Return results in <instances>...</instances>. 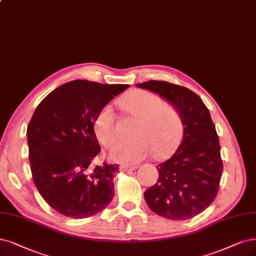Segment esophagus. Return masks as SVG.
<instances>
[{"label": "esophagus", "mask_w": 256, "mask_h": 256, "mask_svg": "<svg viewBox=\"0 0 256 256\" xmlns=\"http://www.w3.org/2000/svg\"><path fill=\"white\" fill-rule=\"evenodd\" d=\"M137 168V166H121L120 170L121 171H124V172H130V171H134V170Z\"/></svg>", "instance_id": "34e87169"}]
</instances>
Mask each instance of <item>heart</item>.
I'll return each mask as SVG.
<instances>
[{"label":"heart","instance_id":"b5f03b06","mask_svg":"<svg viewBox=\"0 0 256 256\" xmlns=\"http://www.w3.org/2000/svg\"><path fill=\"white\" fill-rule=\"evenodd\" d=\"M120 106L139 122L134 132V140L119 141L112 148L110 156L112 160L137 164L152 153L160 158L172 150L182 133V118L174 106L164 104L157 94L141 90L123 97ZM94 130L103 146H110L116 140L115 115L110 104L97 114Z\"/></svg>","mask_w":256,"mask_h":256}]
</instances>
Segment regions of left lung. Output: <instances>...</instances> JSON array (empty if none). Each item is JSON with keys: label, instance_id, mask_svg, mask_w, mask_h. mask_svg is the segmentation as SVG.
Listing matches in <instances>:
<instances>
[{"label": "left lung", "instance_id": "left-lung-1", "mask_svg": "<svg viewBox=\"0 0 256 256\" xmlns=\"http://www.w3.org/2000/svg\"><path fill=\"white\" fill-rule=\"evenodd\" d=\"M136 86L171 103L184 126L180 146L157 166L158 180L144 192V200L150 210L168 220L192 218L213 202L222 174L220 139L210 112L198 94L180 85L150 80Z\"/></svg>", "mask_w": 256, "mask_h": 256}]
</instances>
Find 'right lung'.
Masks as SVG:
<instances>
[{
	"label": "right lung",
	"instance_id": "right-lung-1",
	"mask_svg": "<svg viewBox=\"0 0 256 256\" xmlns=\"http://www.w3.org/2000/svg\"><path fill=\"white\" fill-rule=\"evenodd\" d=\"M128 84L74 80L40 102L27 126L32 179L43 200L60 214L86 218L112 202L118 164L92 168L101 146L94 130L99 110Z\"/></svg>",
	"mask_w": 256,
	"mask_h": 256
}]
</instances>
